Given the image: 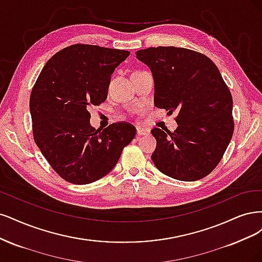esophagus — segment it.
Returning <instances> with one entry per match:
<instances>
[{"instance_id": "1", "label": "esophagus", "mask_w": 262, "mask_h": 262, "mask_svg": "<svg viewBox=\"0 0 262 262\" xmlns=\"http://www.w3.org/2000/svg\"><path fill=\"white\" fill-rule=\"evenodd\" d=\"M136 133H137L138 136H142V135H147L149 133V129L143 128V127H137Z\"/></svg>"}]
</instances>
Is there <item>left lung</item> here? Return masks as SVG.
<instances>
[{
	"mask_svg": "<svg viewBox=\"0 0 262 262\" xmlns=\"http://www.w3.org/2000/svg\"><path fill=\"white\" fill-rule=\"evenodd\" d=\"M136 57L152 72L155 105L177 110L174 132L154 128L151 159L160 172L192 182L212 172L232 139L233 99L215 64L205 54L175 47L139 50Z\"/></svg>",
	"mask_w": 262,
	"mask_h": 262,
	"instance_id": "1",
	"label": "left lung"
}]
</instances>
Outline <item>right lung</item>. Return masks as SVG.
<instances>
[{
	"label": "right lung",
	"instance_id": "add662e5",
	"mask_svg": "<svg viewBox=\"0 0 262 262\" xmlns=\"http://www.w3.org/2000/svg\"><path fill=\"white\" fill-rule=\"evenodd\" d=\"M128 55L125 50L70 46L50 58L31 90L33 139L66 182L85 185L102 179L136 135L127 122L100 132L90 125L88 111L104 102L111 75Z\"/></svg>",
	"mask_w": 262,
	"mask_h": 262
}]
</instances>
